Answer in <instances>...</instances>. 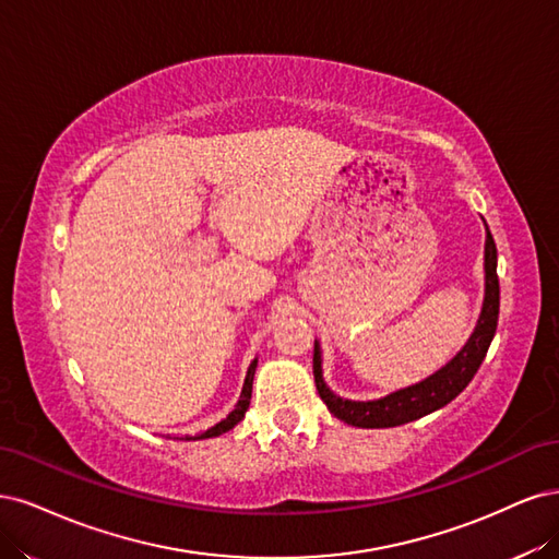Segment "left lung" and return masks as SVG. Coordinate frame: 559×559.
<instances>
[{"label":"left lung","mask_w":559,"mask_h":559,"mask_svg":"<svg viewBox=\"0 0 559 559\" xmlns=\"http://www.w3.org/2000/svg\"><path fill=\"white\" fill-rule=\"evenodd\" d=\"M485 299L480 318L476 322V330L472 338L466 341V346L450 359L445 367H441L437 373H431L425 381L408 385L404 390H397L388 394V397L373 400V402H350L341 400L322 381V359H320V346L316 341L313 348V378L320 400L328 404L332 416L344 420L353 427H397L411 420H418L427 413L445 406L453 402L457 394L469 385L474 373L483 365L485 353H488L492 336L497 332V318H499V278H497V246L492 234L485 225Z\"/></svg>","instance_id":"8db88e82"}]
</instances>
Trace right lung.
I'll list each match as a JSON object with an SVG mask.
<instances>
[{
  "label": "right lung",
  "mask_w": 559,
  "mask_h": 559,
  "mask_svg": "<svg viewBox=\"0 0 559 559\" xmlns=\"http://www.w3.org/2000/svg\"><path fill=\"white\" fill-rule=\"evenodd\" d=\"M255 367H258V359H253L248 367V373H246V381H243V390H241V397L237 402V406H234V411L229 413V416L225 420H221L218 425H213L211 429L202 431V435H197L194 439H211V437H221L225 435V431H229L234 425L241 423V418L246 416V411L250 406V394H253V376H255Z\"/></svg>",
  "instance_id": "add662e5"
}]
</instances>
